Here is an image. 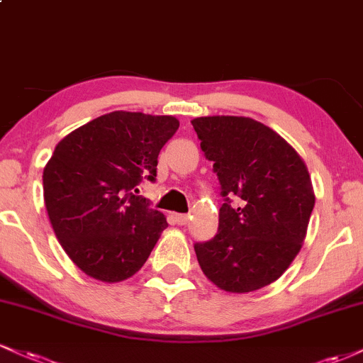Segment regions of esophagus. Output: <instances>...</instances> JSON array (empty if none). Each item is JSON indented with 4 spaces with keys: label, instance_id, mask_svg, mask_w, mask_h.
<instances>
[{
    "label": "esophagus",
    "instance_id": "obj_1",
    "mask_svg": "<svg viewBox=\"0 0 363 363\" xmlns=\"http://www.w3.org/2000/svg\"><path fill=\"white\" fill-rule=\"evenodd\" d=\"M176 222L179 225H186L187 222H189V216H187V215H176Z\"/></svg>",
    "mask_w": 363,
    "mask_h": 363
}]
</instances>
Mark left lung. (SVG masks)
<instances>
[{"label": "left lung", "mask_w": 363, "mask_h": 363, "mask_svg": "<svg viewBox=\"0 0 363 363\" xmlns=\"http://www.w3.org/2000/svg\"><path fill=\"white\" fill-rule=\"evenodd\" d=\"M191 124L225 199L218 232L194 244L196 257L218 289L259 290L301 251L315 203L309 170L277 131L251 118L208 116Z\"/></svg>", "instance_id": "obj_1"}]
</instances>
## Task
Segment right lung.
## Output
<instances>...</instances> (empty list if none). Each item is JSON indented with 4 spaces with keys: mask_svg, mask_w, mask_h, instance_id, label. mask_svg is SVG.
<instances>
[{
    "mask_svg": "<svg viewBox=\"0 0 363 363\" xmlns=\"http://www.w3.org/2000/svg\"><path fill=\"white\" fill-rule=\"evenodd\" d=\"M172 116L114 111L65 136L44 167V201L57 240L83 273L106 283L133 277L167 228L140 193L177 131Z\"/></svg>",
    "mask_w": 363,
    "mask_h": 363,
    "instance_id": "obj_1",
    "label": "right lung"
}]
</instances>
